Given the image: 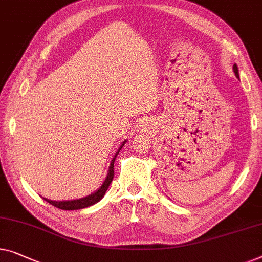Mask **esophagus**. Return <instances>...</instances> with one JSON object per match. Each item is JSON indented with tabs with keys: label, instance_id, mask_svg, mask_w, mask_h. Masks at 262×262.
<instances>
[{
	"label": "esophagus",
	"instance_id": "obj_1",
	"mask_svg": "<svg viewBox=\"0 0 262 262\" xmlns=\"http://www.w3.org/2000/svg\"><path fill=\"white\" fill-rule=\"evenodd\" d=\"M144 128H146V126H144ZM142 130H143V128H142Z\"/></svg>",
	"mask_w": 262,
	"mask_h": 262
}]
</instances>
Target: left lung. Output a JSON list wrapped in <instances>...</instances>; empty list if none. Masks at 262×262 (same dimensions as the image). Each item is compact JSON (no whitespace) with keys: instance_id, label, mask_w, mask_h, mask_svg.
I'll return each mask as SVG.
<instances>
[{"instance_id":"left-lung-1","label":"left lung","mask_w":262,"mask_h":262,"mask_svg":"<svg viewBox=\"0 0 262 262\" xmlns=\"http://www.w3.org/2000/svg\"><path fill=\"white\" fill-rule=\"evenodd\" d=\"M233 71H234V73H235V77H236V78H240V77H238V68H237V66H236V63H234V66H233Z\"/></svg>"}]
</instances>
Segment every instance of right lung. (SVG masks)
Masks as SVG:
<instances>
[{
	"instance_id": "obj_1",
	"label": "right lung",
	"mask_w": 262,
	"mask_h": 262,
	"mask_svg": "<svg viewBox=\"0 0 262 262\" xmlns=\"http://www.w3.org/2000/svg\"><path fill=\"white\" fill-rule=\"evenodd\" d=\"M126 143V140H124L122 143V145L118 149V151L115 154V156L111 159V163H110V166H108V171H107V176H106L105 181L103 182V184L100 185L99 188L97 189L96 191L92 192V194L87 195L85 197H81V199H77V200H66V201H53V200H49L46 199V197H43L45 201H47L49 204H52V206H54L56 208H59V209H62V210H77V209H84V208L87 207H91L93 206V204H96L99 202V201L103 199L105 192L107 191V189L110 187V184H111V182L113 180V164H115V159L117 157V155L119 154V151L122 150V147L124 146V144Z\"/></svg>"
}]
</instances>
